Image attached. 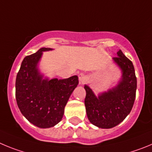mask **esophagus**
<instances>
[{
	"label": "esophagus",
	"mask_w": 152,
	"mask_h": 152,
	"mask_svg": "<svg viewBox=\"0 0 152 152\" xmlns=\"http://www.w3.org/2000/svg\"><path fill=\"white\" fill-rule=\"evenodd\" d=\"M78 77H79V80L80 82V83H83L86 79V76L85 73H80L79 75H78Z\"/></svg>",
	"instance_id": "obj_1"
}]
</instances>
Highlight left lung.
Instances as JSON below:
<instances>
[{
	"instance_id": "1",
	"label": "left lung",
	"mask_w": 152,
	"mask_h": 152,
	"mask_svg": "<svg viewBox=\"0 0 152 152\" xmlns=\"http://www.w3.org/2000/svg\"><path fill=\"white\" fill-rule=\"evenodd\" d=\"M123 76L116 88L102 93L97 98L91 88L85 86L86 113L93 125L103 129L116 126L130 113L136 98L137 80L133 64L121 51H117V57H113Z\"/></svg>"
}]
</instances>
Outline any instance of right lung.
Listing matches in <instances>:
<instances>
[{"mask_svg": "<svg viewBox=\"0 0 152 152\" xmlns=\"http://www.w3.org/2000/svg\"><path fill=\"white\" fill-rule=\"evenodd\" d=\"M51 50L42 48L23 59L16 75V99L23 115L33 125L49 128L62 120L64 107L78 83L77 76L68 79H42L37 64L42 51Z\"/></svg>", "mask_w": 152, "mask_h": 152, "instance_id": "1", "label": "right lung"}]
</instances>
